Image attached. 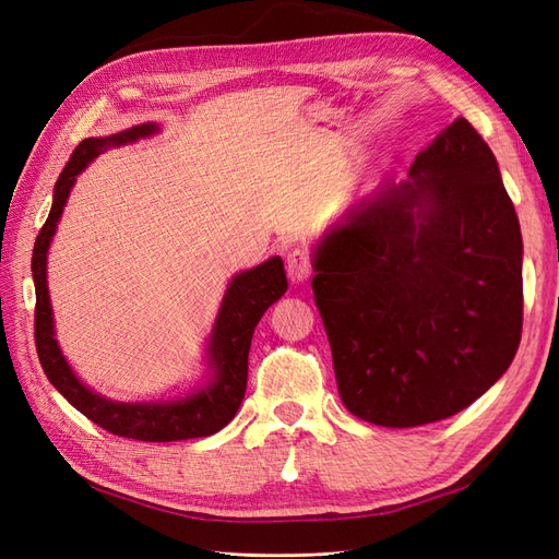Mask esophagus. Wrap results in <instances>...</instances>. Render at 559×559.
I'll list each match as a JSON object with an SVG mask.
<instances>
[{
  "mask_svg": "<svg viewBox=\"0 0 559 559\" xmlns=\"http://www.w3.org/2000/svg\"><path fill=\"white\" fill-rule=\"evenodd\" d=\"M286 273H289V280L296 282V284L310 280V275H312V259H310L308 249H300L298 247V249L289 251V257H286Z\"/></svg>",
  "mask_w": 559,
  "mask_h": 559,
  "instance_id": "34e87169",
  "label": "esophagus"
}]
</instances>
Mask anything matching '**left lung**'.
<instances>
[{
    "label": "left lung",
    "mask_w": 559,
    "mask_h": 559,
    "mask_svg": "<svg viewBox=\"0 0 559 559\" xmlns=\"http://www.w3.org/2000/svg\"><path fill=\"white\" fill-rule=\"evenodd\" d=\"M312 292L345 408L405 429L456 415L522 335V235L492 148L456 118L314 249Z\"/></svg>",
    "instance_id": "1"
}]
</instances>
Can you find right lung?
<instances>
[{"instance_id":"1","label":"right lung","mask_w":559,"mask_h":559,"mask_svg":"<svg viewBox=\"0 0 559 559\" xmlns=\"http://www.w3.org/2000/svg\"><path fill=\"white\" fill-rule=\"evenodd\" d=\"M158 132L156 123L134 126L130 130L109 134V138L83 140L72 158L67 160L53 191V207L41 226L35 251H32V277H35V343L46 378L70 401L79 413L86 415L97 427L114 436L132 438L146 443H170L186 438H202L222 431L238 413L247 389V364L251 335L263 312L286 292V273L280 257L235 275L216 314L210 335V376L189 396L160 403H118L99 396L83 384L70 364L64 361L53 333V310H50L46 284V253L58 228L64 202L70 198L76 175L111 146H123Z\"/></svg>"}]
</instances>
